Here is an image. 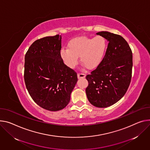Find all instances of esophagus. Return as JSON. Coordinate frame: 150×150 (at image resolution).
<instances>
[{"label": "esophagus", "mask_w": 150, "mask_h": 150, "mask_svg": "<svg viewBox=\"0 0 150 150\" xmlns=\"http://www.w3.org/2000/svg\"><path fill=\"white\" fill-rule=\"evenodd\" d=\"M78 76V79H81V78H84L86 77V74H81V73H78L77 74Z\"/></svg>", "instance_id": "obj_1"}]
</instances>
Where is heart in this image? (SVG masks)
I'll use <instances>...</instances> for the list:
<instances>
[{
    "mask_svg": "<svg viewBox=\"0 0 150 150\" xmlns=\"http://www.w3.org/2000/svg\"><path fill=\"white\" fill-rule=\"evenodd\" d=\"M107 47L106 40L102 36L94 38L76 37L70 40L67 48L62 49L60 55L65 64L70 68H75L81 62L88 69H93L102 62Z\"/></svg>",
    "mask_w": 150,
    "mask_h": 150,
    "instance_id": "b5f03b06",
    "label": "heart"
}]
</instances>
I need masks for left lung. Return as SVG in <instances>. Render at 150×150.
I'll return each instance as SVG.
<instances>
[{
    "mask_svg": "<svg viewBox=\"0 0 150 150\" xmlns=\"http://www.w3.org/2000/svg\"><path fill=\"white\" fill-rule=\"evenodd\" d=\"M96 35L109 43L100 64L86 76L88 86L86 92L91 105L106 108L120 100L128 89L132 78V52L120 35L103 31Z\"/></svg>",
    "mask_w": 150,
    "mask_h": 150,
    "instance_id": "1",
    "label": "left lung"
}]
</instances>
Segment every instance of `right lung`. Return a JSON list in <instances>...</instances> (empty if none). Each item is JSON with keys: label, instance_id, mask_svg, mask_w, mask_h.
Returning <instances> with one entry per match:
<instances>
[{"label": "right lung", "instance_id": "1", "mask_svg": "<svg viewBox=\"0 0 150 150\" xmlns=\"http://www.w3.org/2000/svg\"><path fill=\"white\" fill-rule=\"evenodd\" d=\"M62 36L38 39L25 55L24 78L34 102L50 111L64 108L78 81L76 73L63 63Z\"/></svg>", "mask_w": 150, "mask_h": 150}]
</instances>
